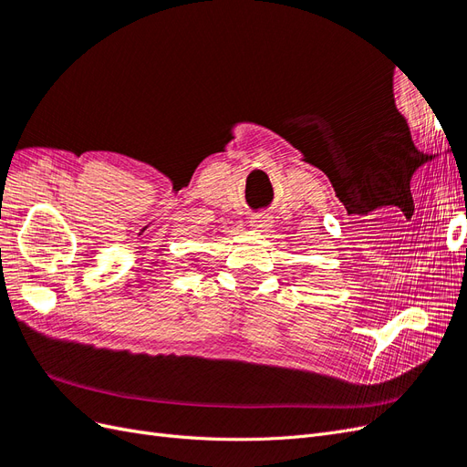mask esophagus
Listing matches in <instances>:
<instances>
[{
	"label": "esophagus",
	"mask_w": 467,
	"mask_h": 467,
	"mask_svg": "<svg viewBox=\"0 0 467 467\" xmlns=\"http://www.w3.org/2000/svg\"><path fill=\"white\" fill-rule=\"evenodd\" d=\"M273 225V218L266 216V214H259L251 220V228L257 230V232H266L268 228Z\"/></svg>",
	"instance_id": "esophagus-1"
}]
</instances>
